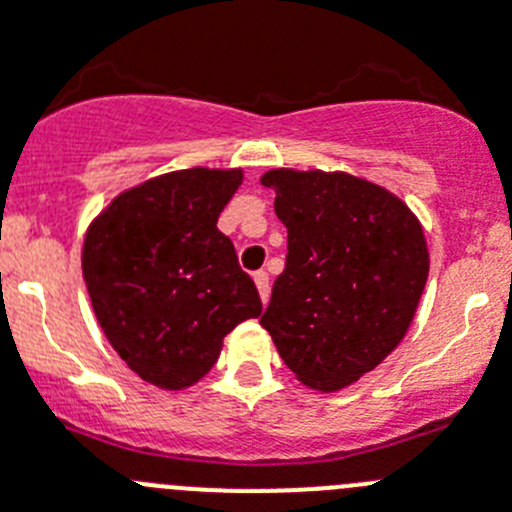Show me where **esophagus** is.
<instances>
[{"label": "esophagus", "instance_id": "1", "mask_svg": "<svg viewBox=\"0 0 512 512\" xmlns=\"http://www.w3.org/2000/svg\"><path fill=\"white\" fill-rule=\"evenodd\" d=\"M255 285H257V290H260L262 303H267V298H270V278H267L265 270H257V273H255Z\"/></svg>", "mask_w": 512, "mask_h": 512}]
</instances>
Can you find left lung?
Instances as JSON below:
<instances>
[{"label":"left lung","mask_w":512,"mask_h":512,"mask_svg":"<svg viewBox=\"0 0 512 512\" xmlns=\"http://www.w3.org/2000/svg\"><path fill=\"white\" fill-rule=\"evenodd\" d=\"M288 229L285 270L260 324L288 370L334 393L375 370L405 336L428 278L423 227L388 188L342 170L275 168Z\"/></svg>","instance_id":"8db88e82"}]
</instances>
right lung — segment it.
<instances>
[{"label":"right lung","instance_id":"add662e5","mask_svg":"<svg viewBox=\"0 0 512 512\" xmlns=\"http://www.w3.org/2000/svg\"><path fill=\"white\" fill-rule=\"evenodd\" d=\"M242 168L163 173L114 196L89 224L81 267L114 352L163 390H183L214 367L224 336L262 313L232 239L216 222Z\"/></svg>","mask_w":512,"mask_h":512}]
</instances>
